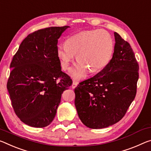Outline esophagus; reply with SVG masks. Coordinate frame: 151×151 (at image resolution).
I'll return each instance as SVG.
<instances>
[{
	"label": "esophagus",
	"mask_w": 151,
	"mask_h": 151,
	"mask_svg": "<svg viewBox=\"0 0 151 151\" xmlns=\"http://www.w3.org/2000/svg\"><path fill=\"white\" fill-rule=\"evenodd\" d=\"M77 85H78V83L76 82V81H73V84H72V88H75L76 87V86H77Z\"/></svg>",
	"instance_id": "1"
}]
</instances>
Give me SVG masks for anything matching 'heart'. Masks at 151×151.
Returning a JSON list of instances; mask_svg holds the SVG:
<instances>
[{"label": "heart", "mask_w": 151, "mask_h": 151, "mask_svg": "<svg viewBox=\"0 0 151 151\" xmlns=\"http://www.w3.org/2000/svg\"><path fill=\"white\" fill-rule=\"evenodd\" d=\"M114 52L111 35L104 29L88 30L68 37L65 44L57 45L56 52L62 68L66 70L76 54L78 62L69 70L76 79L85 77L88 71L101 70L109 64Z\"/></svg>", "instance_id": "obj_1"}]
</instances>
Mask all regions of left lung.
Instances as JSON below:
<instances>
[{
    "label": "left lung",
    "mask_w": 151,
    "mask_h": 151,
    "mask_svg": "<svg viewBox=\"0 0 151 151\" xmlns=\"http://www.w3.org/2000/svg\"><path fill=\"white\" fill-rule=\"evenodd\" d=\"M113 56L109 64L75 88V105L83 124L93 129L120 120L134 99L139 66L130 44L114 32Z\"/></svg>",
    "instance_id": "obj_1"
}]
</instances>
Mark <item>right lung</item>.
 <instances>
[{
	"instance_id": "obj_1",
	"label": "right lung",
	"mask_w": 151,
	"mask_h": 151,
	"mask_svg": "<svg viewBox=\"0 0 151 151\" xmlns=\"http://www.w3.org/2000/svg\"><path fill=\"white\" fill-rule=\"evenodd\" d=\"M69 26L52 27L28 35L10 66L7 89L24 124L44 128L53 121L64 90L72 85L57 56L58 40Z\"/></svg>"
}]
</instances>
